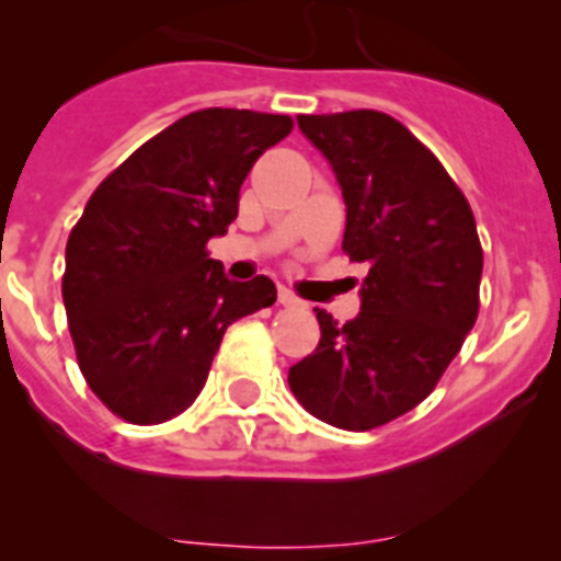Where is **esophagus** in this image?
Listing matches in <instances>:
<instances>
[{
  "mask_svg": "<svg viewBox=\"0 0 561 561\" xmlns=\"http://www.w3.org/2000/svg\"><path fill=\"white\" fill-rule=\"evenodd\" d=\"M279 304H282V307H290V309H304V307H307V304H304L301 298L296 296V293L287 290V287H279Z\"/></svg>",
  "mask_w": 561,
  "mask_h": 561,
  "instance_id": "1",
  "label": "esophagus"
}]
</instances>
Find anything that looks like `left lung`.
Here are the masks:
<instances>
[{
  "instance_id": "left-lung-1",
  "label": "left lung",
  "mask_w": 561,
  "mask_h": 561,
  "mask_svg": "<svg viewBox=\"0 0 561 561\" xmlns=\"http://www.w3.org/2000/svg\"><path fill=\"white\" fill-rule=\"evenodd\" d=\"M342 186V249L369 268L360 314L314 309L320 342L290 366L304 410L347 432L386 426L421 404L480 309L483 247L472 208L443 162L380 111L298 116Z\"/></svg>"
}]
</instances>
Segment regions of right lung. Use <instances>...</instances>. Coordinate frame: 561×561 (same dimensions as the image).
<instances>
[{
    "mask_svg": "<svg viewBox=\"0 0 561 561\" xmlns=\"http://www.w3.org/2000/svg\"><path fill=\"white\" fill-rule=\"evenodd\" d=\"M285 113L206 107L146 140L94 190L65 252L67 325L87 386L135 426L195 401L228 325L271 307L268 276L230 282L208 239L239 217V190Z\"/></svg>",
    "mask_w": 561,
    "mask_h": 561,
    "instance_id": "add662e5",
    "label": "right lung"
}]
</instances>
